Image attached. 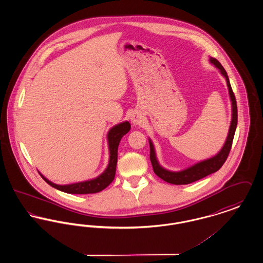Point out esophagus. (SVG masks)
Here are the masks:
<instances>
[{"label":"esophagus","mask_w":263,"mask_h":263,"mask_svg":"<svg viewBox=\"0 0 263 263\" xmlns=\"http://www.w3.org/2000/svg\"><path fill=\"white\" fill-rule=\"evenodd\" d=\"M131 120H132L133 125H140V124H141V122H142L141 115H139L138 113H134V114H133V116H132V118H131Z\"/></svg>","instance_id":"1"}]
</instances>
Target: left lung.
I'll use <instances>...</instances> for the list:
<instances>
[{"label": "left lung", "mask_w": 263, "mask_h": 263, "mask_svg": "<svg viewBox=\"0 0 263 263\" xmlns=\"http://www.w3.org/2000/svg\"><path fill=\"white\" fill-rule=\"evenodd\" d=\"M209 61L212 63L213 65L219 69L220 73L225 77L226 81H227V86L229 88V95H230V99L232 101V121H231V125L229 129V133L226 139L225 144L223 146V148L221 151L215 155L212 158L201 161L199 163H195L191 166H189L187 168L180 171V172H171L167 171L165 168H163V166L159 163L157 160V156H156V152L154 145L152 143L150 139H149V143H150V160L152 165H153V170L154 173L158 175L160 178H162L164 181L172 183V184H176V185H180V184H189L191 182L197 181L201 178L207 176V175H211L213 173H216L217 171H219L229 156V153L232 148V144H233V140L235 136V132L237 129V124H238V108H237V101L236 98L234 95V91L231 87L230 84V80L229 77L227 75L224 67L221 65V63L219 62L217 59L210 57Z\"/></svg>", "instance_id": "8db88e82"}]
</instances>
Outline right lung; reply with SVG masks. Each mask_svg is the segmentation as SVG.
<instances>
[{
    "label": "right lung",
    "instance_id": "right-lung-1",
    "mask_svg": "<svg viewBox=\"0 0 263 263\" xmlns=\"http://www.w3.org/2000/svg\"><path fill=\"white\" fill-rule=\"evenodd\" d=\"M131 125L128 121H124L117 125L113 126L112 128L107 133V141H108V148H109V162L105 171L99 175L98 177L77 182L73 184H66V185H59L51 182L45 176L41 175V177L49 184L52 187L61 190L63 192L70 193V194H89V193H97L107 187L114 179L115 172H116V163H117V150L118 145L125 134L129 132Z\"/></svg>",
    "mask_w": 263,
    "mask_h": 263
}]
</instances>
